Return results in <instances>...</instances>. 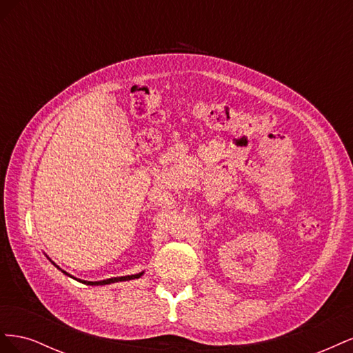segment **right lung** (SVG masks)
Listing matches in <instances>:
<instances>
[{"label":"right lung","mask_w":353,"mask_h":353,"mask_svg":"<svg viewBox=\"0 0 353 353\" xmlns=\"http://www.w3.org/2000/svg\"><path fill=\"white\" fill-rule=\"evenodd\" d=\"M57 266V265H56ZM59 268V266H57ZM65 272V271H63ZM66 275H69L68 272H65ZM143 275V272H140V274H135V275H126V276H116V279H109V280H103V281H82L83 284H87V285H104V284H110V283H116V281H128V280H134V279H140V276ZM69 276H72V275H69ZM78 281H81V280H78Z\"/></svg>","instance_id":"right-lung-1"}]
</instances>
